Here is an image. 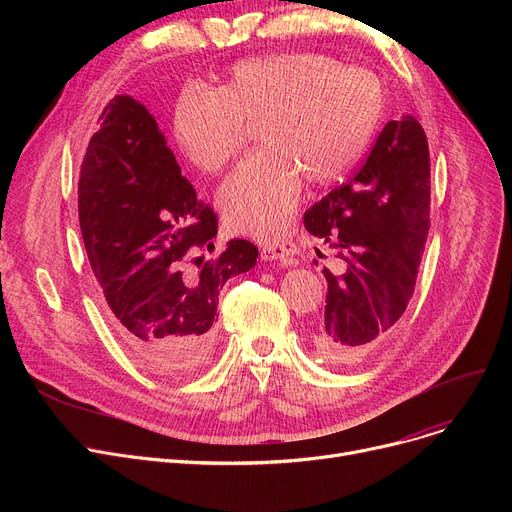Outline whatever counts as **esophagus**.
<instances>
[{
    "mask_svg": "<svg viewBox=\"0 0 512 512\" xmlns=\"http://www.w3.org/2000/svg\"><path fill=\"white\" fill-rule=\"evenodd\" d=\"M299 253V247L294 245V242L286 240V242H274V245H265L261 249V257L265 261H288L292 259V255Z\"/></svg>",
    "mask_w": 512,
    "mask_h": 512,
    "instance_id": "esophagus-1",
    "label": "esophagus"
}]
</instances>
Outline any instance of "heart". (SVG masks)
I'll return each instance as SVG.
<instances>
[{
  "label": "heart",
  "mask_w": 512,
  "mask_h": 512,
  "mask_svg": "<svg viewBox=\"0 0 512 512\" xmlns=\"http://www.w3.org/2000/svg\"><path fill=\"white\" fill-rule=\"evenodd\" d=\"M386 112L382 80L317 51L249 58L215 89L186 87L174 105L180 153L218 174L240 153L255 124L261 149L222 182L226 226L257 238L282 232L299 207L303 180L328 186L367 151Z\"/></svg>",
  "instance_id": "b5f03b06"
}]
</instances>
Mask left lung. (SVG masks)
Here are the masks:
<instances>
[{"label":"left lung","instance_id":"obj_1","mask_svg":"<svg viewBox=\"0 0 512 512\" xmlns=\"http://www.w3.org/2000/svg\"><path fill=\"white\" fill-rule=\"evenodd\" d=\"M429 147L407 116L380 132L353 180L305 213V228L336 249L328 267L324 321L315 351L332 365H355L394 330L417 284L429 230ZM321 255V253H317Z\"/></svg>","mask_w":512,"mask_h":512}]
</instances>
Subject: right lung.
<instances>
[{
  "mask_svg": "<svg viewBox=\"0 0 512 512\" xmlns=\"http://www.w3.org/2000/svg\"><path fill=\"white\" fill-rule=\"evenodd\" d=\"M78 180V220L105 311L132 357L182 380L207 363L218 297L257 261L249 240L209 259L218 215L180 174L147 107L118 95L99 116Z\"/></svg>",
  "mask_w": 512,
  "mask_h": 512,
  "instance_id": "right-lung-1",
  "label": "right lung"
}]
</instances>
